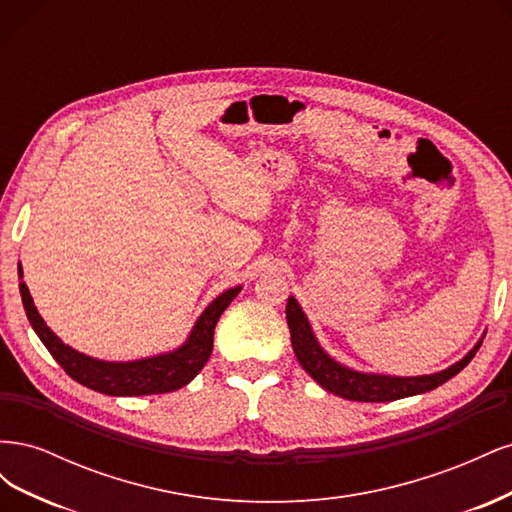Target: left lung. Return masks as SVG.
I'll return each instance as SVG.
<instances>
[{"mask_svg":"<svg viewBox=\"0 0 512 512\" xmlns=\"http://www.w3.org/2000/svg\"><path fill=\"white\" fill-rule=\"evenodd\" d=\"M286 320L290 329L292 339V350L301 367L312 376L324 391L333 395H339L350 401H395L412 395H421L427 391L438 389L440 384L457 376L459 371L466 367L472 359L476 350L483 344V337L478 339L474 348L463 356L461 361L453 363L436 374L427 376H386V374H367V371H356L352 367H346L339 361H335L331 354H327L320 346V342L314 335L312 324H309L305 312L301 309L299 301L294 297H288L286 305Z\"/></svg>","mask_w":512,"mask_h":512,"instance_id":"8db88e82","label":"left lung"}]
</instances>
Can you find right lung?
Wrapping results in <instances>:
<instances>
[{"mask_svg":"<svg viewBox=\"0 0 512 512\" xmlns=\"http://www.w3.org/2000/svg\"><path fill=\"white\" fill-rule=\"evenodd\" d=\"M19 290L29 324H32L40 342L53 354V359L66 369V374L91 391L113 397H138V395H160L177 391L190 384L200 369L209 361L213 350V331L224 309L241 292V286L228 288L220 297H215L205 312L198 316L185 342L162 354L147 356L136 361H102L87 356L61 339L46 327L44 318L38 314L32 294L23 282V267L19 262Z\"/></svg>","mask_w":512,"mask_h":512,"instance_id":"right-lung-1","label":"right lung"}]
</instances>
